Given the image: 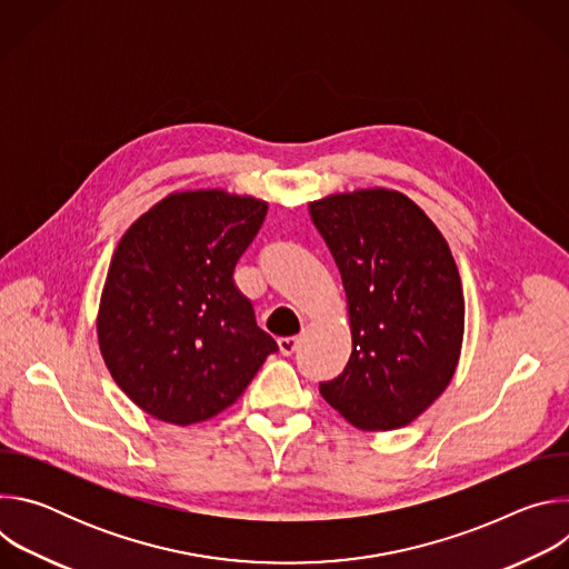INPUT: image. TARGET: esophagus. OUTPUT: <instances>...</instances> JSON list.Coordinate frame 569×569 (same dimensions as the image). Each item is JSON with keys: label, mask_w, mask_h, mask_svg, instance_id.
I'll return each mask as SVG.
<instances>
[{"label": "esophagus", "mask_w": 569, "mask_h": 569, "mask_svg": "<svg viewBox=\"0 0 569 569\" xmlns=\"http://www.w3.org/2000/svg\"><path fill=\"white\" fill-rule=\"evenodd\" d=\"M297 347H299V338H295V336H290V338H279V351H281L283 356H292V353L297 351Z\"/></svg>", "instance_id": "34e87169"}]
</instances>
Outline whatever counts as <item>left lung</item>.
<instances>
[{"mask_svg":"<svg viewBox=\"0 0 569 569\" xmlns=\"http://www.w3.org/2000/svg\"><path fill=\"white\" fill-rule=\"evenodd\" d=\"M310 216L342 274L353 336L345 371L319 391L360 430L408 426L448 387L461 351L463 292L448 242L387 189L329 196Z\"/></svg>","mask_w":569,"mask_h":569,"instance_id":"left-lung-1","label":"left lung"}]
</instances>
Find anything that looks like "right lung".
<instances>
[{"instance_id": "obj_1", "label": "right lung", "mask_w": 569, "mask_h": 569, "mask_svg": "<svg viewBox=\"0 0 569 569\" xmlns=\"http://www.w3.org/2000/svg\"><path fill=\"white\" fill-rule=\"evenodd\" d=\"M266 211L254 198L184 191L123 233L97 331L114 382L150 417L176 426L216 417L279 351L233 281Z\"/></svg>"}]
</instances>
